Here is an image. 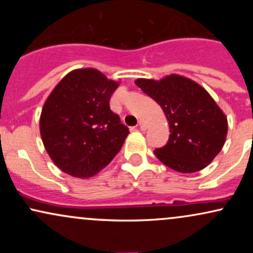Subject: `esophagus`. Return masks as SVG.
I'll return each mask as SVG.
<instances>
[{
	"label": "esophagus",
	"instance_id": "1",
	"mask_svg": "<svg viewBox=\"0 0 253 253\" xmlns=\"http://www.w3.org/2000/svg\"><path fill=\"white\" fill-rule=\"evenodd\" d=\"M139 128H140L141 130H146V128H147V124L145 123L144 120H140V121H139Z\"/></svg>",
	"mask_w": 253,
	"mask_h": 253
}]
</instances>
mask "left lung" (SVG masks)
Returning a JSON list of instances; mask_svg holds the SVG:
<instances>
[{
    "instance_id": "obj_1",
    "label": "left lung",
    "mask_w": 253,
    "mask_h": 253,
    "mask_svg": "<svg viewBox=\"0 0 253 253\" xmlns=\"http://www.w3.org/2000/svg\"><path fill=\"white\" fill-rule=\"evenodd\" d=\"M163 109L169 141L153 152L170 169L193 173L205 169L219 155L228 130L227 117L203 86L177 74L161 80L134 82Z\"/></svg>"
}]
</instances>
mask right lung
I'll return each instance as SVG.
<instances>
[{
    "label": "right lung",
    "instance_id": "add662e5",
    "mask_svg": "<svg viewBox=\"0 0 253 253\" xmlns=\"http://www.w3.org/2000/svg\"><path fill=\"white\" fill-rule=\"evenodd\" d=\"M119 82L94 68L65 75L46 98L40 135L56 167L89 178L106 168L123 147L128 129L109 108Z\"/></svg>",
    "mask_w": 253,
    "mask_h": 253
}]
</instances>
